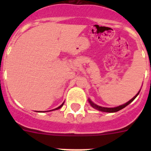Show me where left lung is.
Masks as SVG:
<instances>
[{
    "label": "left lung",
    "mask_w": 151,
    "mask_h": 151,
    "mask_svg": "<svg viewBox=\"0 0 151 151\" xmlns=\"http://www.w3.org/2000/svg\"><path fill=\"white\" fill-rule=\"evenodd\" d=\"M139 92H140V91H138V94H136V95L133 97L132 99H131L130 101H128L127 103H125V104H124L120 105V106H116V107H113V108H108V107H103V106H98V105L94 104V103L92 102L90 99H88V101H89V103H90L91 106L93 108H94V109H96V110H100V111H101V112H106V113H115V112H117V111H119V110H122V109H123L124 107H125L126 106H128V105H129L130 103L132 102V101L135 99L136 97L138 95Z\"/></svg>",
    "instance_id": "left-lung-1"
}]
</instances>
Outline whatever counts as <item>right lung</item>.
<instances>
[{
	"instance_id": "add662e5",
	"label": "right lung",
	"mask_w": 151,
	"mask_h": 151,
	"mask_svg": "<svg viewBox=\"0 0 151 151\" xmlns=\"http://www.w3.org/2000/svg\"><path fill=\"white\" fill-rule=\"evenodd\" d=\"M63 104H64V102L63 103V104H62L60 105V106H58V107H57V108H56V109H54V110H58V109H60V108H61V107H62V106H63Z\"/></svg>"
}]
</instances>
